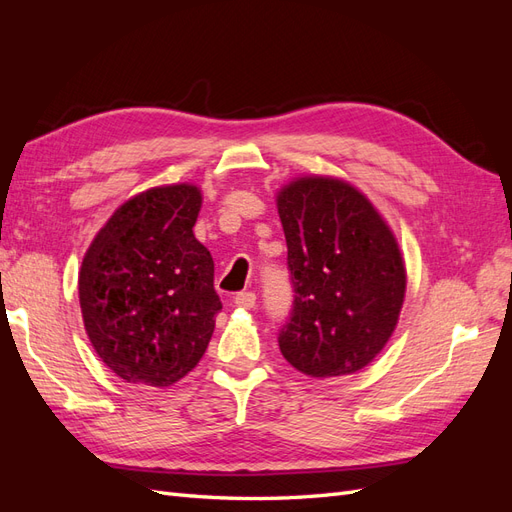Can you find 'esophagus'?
<instances>
[{"instance_id": "1", "label": "esophagus", "mask_w": 512, "mask_h": 512, "mask_svg": "<svg viewBox=\"0 0 512 512\" xmlns=\"http://www.w3.org/2000/svg\"><path fill=\"white\" fill-rule=\"evenodd\" d=\"M235 303H237V307L252 309L256 305V294L254 292H239L235 297Z\"/></svg>"}]
</instances>
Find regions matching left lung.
Here are the masks:
<instances>
[{"label":"left lung","mask_w":512,"mask_h":512,"mask_svg":"<svg viewBox=\"0 0 512 512\" xmlns=\"http://www.w3.org/2000/svg\"><path fill=\"white\" fill-rule=\"evenodd\" d=\"M294 290L284 359L312 378L363 369L393 335L406 267L382 215L350 183L294 179L277 194Z\"/></svg>","instance_id":"obj_1"}]
</instances>
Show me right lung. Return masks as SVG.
I'll return each instance as SVG.
<instances>
[{
    "label": "right lung",
    "instance_id": "add662e5",
    "mask_svg": "<svg viewBox=\"0 0 512 512\" xmlns=\"http://www.w3.org/2000/svg\"><path fill=\"white\" fill-rule=\"evenodd\" d=\"M196 185L151 188L126 200L91 241L79 273L89 342L132 384L170 386L209 346L222 301L213 258L194 237Z\"/></svg>",
    "mask_w": 512,
    "mask_h": 512
}]
</instances>
